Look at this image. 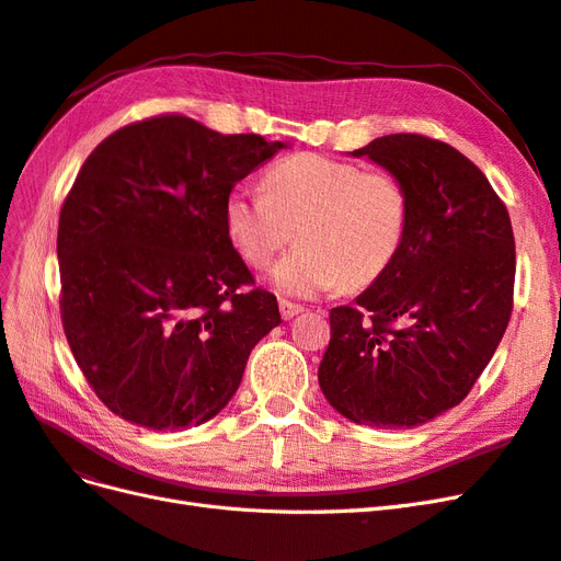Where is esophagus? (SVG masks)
Instances as JSON below:
<instances>
[{"mask_svg": "<svg viewBox=\"0 0 561 561\" xmlns=\"http://www.w3.org/2000/svg\"><path fill=\"white\" fill-rule=\"evenodd\" d=\"M278 307H280V316H283V320H290V318H295L297 313H301V311H304L301 304L287 301V299H280V301H278Z\"/></svg>", "mask_w": 561, "mask_h": 561, "instance_id": "34e87169", "label": "esophagus"}]
</instances>
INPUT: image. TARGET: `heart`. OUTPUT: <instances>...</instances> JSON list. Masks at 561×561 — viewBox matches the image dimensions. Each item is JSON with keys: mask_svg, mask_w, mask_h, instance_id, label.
<instances>
[{"mask_svg": "<svg viewBox=\"0 0 561 561\" xmlns=\"http://www.w3.org/2000/svg\"><path fill=\"white\" fill-rule=\"evenodd\" d=\"M262 190L236 186L225 201V229L233 250L254 268L266 266L293 239L295 250L274 266L280 293L313 297L363 290L400 254L412 198L388 171L320 154H297L264 173Z\"/></svg>", "mask_w": 561, "mask_h": 561, "instance_id": "1", "label": "heart"}]
</instances>
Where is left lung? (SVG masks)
I'll list each match as a JSON object with an SVG mask.
<instances>
[{
	"label": "left lung",
	"mask_w": 561,
	"mask_h": 561,
	"mask_svg": "<svg viewBox=\"0 0 561 561\" xmlns=\"http://www.w3.org/2000/svg\"><path fill=\"white\" fill-rule=\"evenodd\" d=\"M353 157L407 184L410 229L386 274L330 311L318 381L355 423L414 428L470 393L511 322V215L478 165L426 135H383Z\"/></svg>",
	"instance_id": "1"
}]
</instances>
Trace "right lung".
Wrapping results in <instances>:
<instances>
[{
  "instance_id": "obj_1",
  "label": "right lung",
  "mask_w": 561,
  "mask_h": 561,
  "mask_svg": "<svg viewBox=\"0 0 561 561\" xmlns=\"http://www.w3.org/2000/svg\"><path fill=\"white\" fill-rule=\"evenodd\" d=\"M283 142L159 114L100 142L60 208V318L110 412L149 431L213 419L280 322L225 229L229 192Z\"/></svg>"
}]
</instances>
